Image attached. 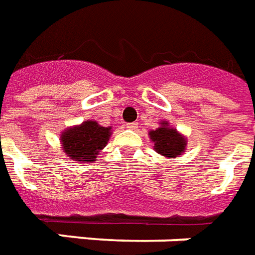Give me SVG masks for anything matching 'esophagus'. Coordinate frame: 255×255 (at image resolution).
I'll list each match as a JSON object with an SVG mask.
<instances>
[{"mask_svg": "<svg viewBox=\"0 0 255 255\" xmlns=\"http://www.w3.org/2000/svg\"><path fill=\"white\" fill-rule=\"evenodd\" d=\"M127 128H128V129H136V128H137V124H136V123H128Z\"/></svg>", "mask_w": 255, "mask_h": 255, "instance_id": "esophagus-1", "label": "esophagus"}]
</instances>
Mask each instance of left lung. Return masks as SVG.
Masks as SVG:
<instances>
[{
    "label": "left lung",
    "mask_w": 255,
    "mask_h": 255,
    "mask_svg": "<svg viewBox=\"0 0 255 255\" xmlns=\"http://www.w3.org/2000/svg\"><path fill=\"white\" fill-rule=\"evenodd\" d=\"M149 139L153 143V149L164 158H176L186 151L187 140L175 128H171L167 122H162L160 127L149 131Z\"/></svg>",
    "instance_id": "1"
}]
</instances>
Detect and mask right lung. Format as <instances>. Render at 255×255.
<instances>
[{
  "label": "right lung",
  "instance_id": "obj_1",
  "mask_svg": "<svg viewBox=\"0 0 255 255\" xmlns=\"http://www.w3.org/2000/svg\"><path fill=\"white\" fill-rule=\"evenodd\" d=\"M111 137V127H102L97 122L85 120L76 127L67 128L60 136L64 153L71 160L93 162Z\"/></svg>",
  "mask_w": 255,
  "mask_h": 255
}]
</instances>
